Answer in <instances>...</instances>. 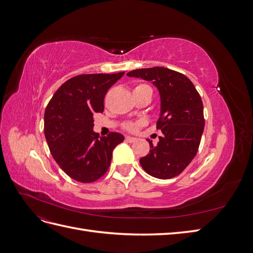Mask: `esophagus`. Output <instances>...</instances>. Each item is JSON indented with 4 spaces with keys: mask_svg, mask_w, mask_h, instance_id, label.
<instances>
[{
    "mask_svg": "<svg viewBox=\"0 0 253 253\" xmlns=\"http://www.w3.org/2000/svg\"><path fill=\"white\" fill-rule=\"evenodd\" d=\"M126 140L128 141V142H135L137 139L134 138V137H131V136H126Z\"/></svg>",
    "mask_w": 253,
    "mask_h": 253,
    "instance_id": "1",
    "label": "esophagus"
}]
</instances>
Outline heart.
<instances>
[{"mask_svg":"<svg viewBox=\"0 0 253 253\" xmlns=\"http://www.w3.org/2000/svg\"><path fill=\"white\" fill-rule=\"evenodd\" d=\"M142 86H147L145 84H139V85H137L135 88L137 87H142ZM141 122H127V124L125 125V128L127 129V131H131V132H135L141 126Z\"/></svg>","mask_w":253,"mask_h":253,"instance_id":"obj_1","label":"heart"}]
</instances>
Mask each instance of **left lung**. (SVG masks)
Listing matches in <instances>:
<instances>
[{"label": "left lung", "instance_id": "left-lung-1", "mask_svg": "<svg viewBox=\"0 0 253 253\" xmlns=\"http://www.w3.org/2000/svg\"><path fill=\"white\" fill-rule=\"evenodd\" d=\"M126 75L152 81L162 100L156 127L164 136L156 145L148 139L151 150L140 158V165L156 178H173L186 169L200 148L205 127L202 98L187 76L169 68H139Z\"/></svg>", "mask_w": 253, "mask_h": 253}]
</instances>
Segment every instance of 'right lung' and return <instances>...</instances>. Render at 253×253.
<instances>
[{"label": "right lung", "instance_id": "add662e5", "mask_svg": "<svg viewBox=\"0 0 253 253\" xmlns=\"http://www.w3.org/2000/svg\"><path fill=\"white\" fill-rule=\"evenodd\" d=\"M125 72L84 74L68 79L49 100L44 114V134L59 167L83 183L99 179L108 171L112 153L125 140L119 133L99 137L93 131L95 113L104 110V96Z\"/></svg>", "mask_w": 253, "mask_h": 253}]
</instances>
